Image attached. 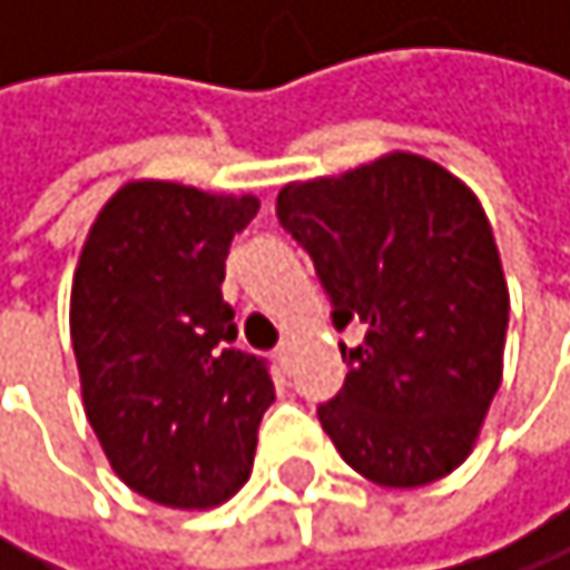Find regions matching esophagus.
<instances>
[{
  "instance_id": "esophagus-1",
  "label": "esophagus",
  "mask_w": 570,
  "mask_h": 570,
  "mask_svg": "<svg viewBox=\"0 0 570 570\" xmlns=\"http://www.w3.org/2000/svg\"><path fill=\"white\" fill-rule=\"evenodd\" d=\"M276 365H279L283 372H291V365H294V345H291V342H283V345L276 348Z\"/></svg>"
}]
</instances>
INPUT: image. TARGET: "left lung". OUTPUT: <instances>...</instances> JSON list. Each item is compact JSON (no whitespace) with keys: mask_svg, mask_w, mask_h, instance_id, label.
Wrapping results in <instances>:
<instances>
[{"mask_svg":"<svg viewBox=\"0 0 570 570\" xmlns=\"http://www.w3.org/2000/svg\"><path fill=\"white\" fill-rule=\"evenodd\" d=\"M276 215L311 253L342 348V393L317 410L345 462L386 489L451 475L472 454L502 383L510 287L475 190L421 153L291 180Z\"/></svg>","mask_w":570,"mask_h":570,"instance_id":"obj_1","label":"left lung"}]
</instances>
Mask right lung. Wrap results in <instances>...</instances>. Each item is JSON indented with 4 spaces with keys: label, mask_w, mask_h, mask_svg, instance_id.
<instances>
[{
    "label": "right lung",
    "mask_w": 570,
    "mask_h": 570,
    "mask_svg": "<svg viewBox=\"0 0 570 570\" xmlns=\"http://www.w3.org/2000/svg\"><path fill=\"white\" fill-rule=\"evenodd\" d=\"M256 194L129 180L95 215L71 279L85 417L112 472L170 510H212L246 485L273 403L266 365L232 348L222 301Z\"/></svg>",
    "instance_id": "1"
}]
</instances>
